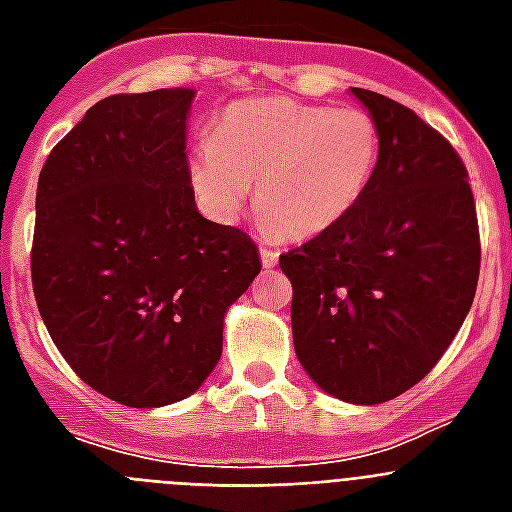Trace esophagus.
<instances>
[{"mask_svg": "<svg viewBox=\"0 0 512 512\" xmlns=\"http://www.w3.org/2000/svg\"><path fill=\"white\" fill-rule=\"evenodd\" d=\"M260 260H263L265 268H273L279 263V249L276 247H260Z\"/></svg>", "mask_w": 512, "mask_h": 512, "instance_id": "34e87169", "label": "esophagus"}]
</instances>
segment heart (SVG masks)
Listing matches in <instances>:
<instances>
[{"label":"heart","mask_w":512,"mask_h":512,"mask_svg":"<svg viewBox=\"0 0 512 512\" xmlns=\"http://www.w3.org/2000/svg\"><path fill=\"white\" fill-rule=\"evenodd\" d=\"M380 159V122L366 108L257 98L225 108L215 138L193 151L191 180L217 217L236 215L255 183L260 220L308 239L364 201Z\"/></svg>","instance_id":"obj_1"}]
</instances>
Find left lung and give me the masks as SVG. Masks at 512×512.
I'll use <instances>...</instances> for the list:
<instances>
[{"label":"left lung","instance_id":"obj_1","mask_svg":"<svg viewBox=\"0 0 512 512\" xmlns=\"http://www.w3.org/2000/svg\"><path fill=\"white\" fill-rule=\"evenodd\" d=\"M380 122V170L345 220L279 257L295 353L350 404H382L438 364L481 271L476 201L454 146L412 108L353 87Z\"/></svg>","mask_w":512,"mask_h":512}]
</instances>
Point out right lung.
<instances>
[{
  "label": "right lung",
  "instance_id": "right-lung-1",
  "mask_svg": "<svg viewBox=\"0 0 512 512\" xmlns=\"http://www.w3.org/2000/svg\"><path fill=\"white\" fill-rule=\"evenodd\" d=\"M193 90L98 100L36 188L31 284L68 366L116 404L191 396L223 353V316L260 273L247 233L193 201Z\"/></svg>",
  "mask_w": 512,
  "mask_h": 512
}]
</instances>
